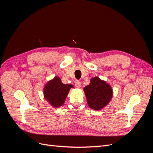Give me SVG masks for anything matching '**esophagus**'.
I'll return each instance as SVG.
<instances>
[{
    "mask_svg": "<svg viewBox=\"0 0 153 153\" xmlns=\"http://www.w3.org/2000/svg\"><path fill=\"white\" fill-rule=\"evenodd\" d=\"M75 85L76 86V87L77 88H80L81 87V82L80 81L78 80H76L75 82Z\"/></svg>",
    "mask_w": 153,
    "mask_h": 153,
    "instance_id": "34e87169",
    "label": "esophagus"
}]
</instances>
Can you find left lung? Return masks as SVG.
<instances>
[{
  "instance_id": "left-lung-1",
  "label": "left lung",
  "mask_w": 153,
  "mask_h": 153,
  "mask_svg": "<svg viewBox=\"0 0 153 153\" xmlns=\"http://www.w3.org/2000/svg\"><path fill=\"white\" fill-rule=\"evenodd\" d=\"M83 89L87 105L91 109L95 110H100L105 107L113 96V90L111 85L98 76L92 77L90 84Z\"/></svg>"
}]
</instances>
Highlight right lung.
Wrapping results in <instances>:
<instances>
[{"mask_svg":"<svg viewBox=\"0 0 153 153\" xmlns=\"http://www.w3.org/2000/svg\"><path fill=\"white\" fill-rule=\"evenodd\" d=\"M71 88H74L73 85L62 84L61 78L55 76L44 86V98L52 107H60L65 102L69 91Z\"/></svg>","mask_w":153,"mask_h":153,"instance_id":"obj_1","label":"right lung"}]
</instances>
